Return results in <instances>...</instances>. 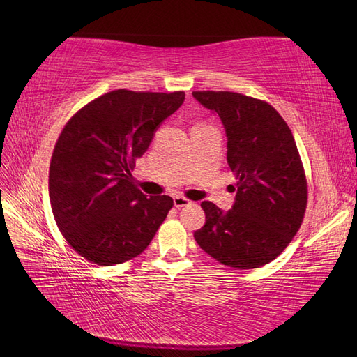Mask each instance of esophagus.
Instances as JSON below:
<instances>
[{"label": "esophagus", "instance_id": "obj_1", "mask_svg": "<svg viewBox=\"0 0 357 357\" xmlns=\"http://www.w3.org/2000/svg\"><path fill=\"white\" fill-rule=\"evenodd\" d=\"M174 205L177 208H181V207H189V205H192V201L185 198V197H174Z\"/></svg>", "mask_w": 357, "mask_h": 357}]
</instances>
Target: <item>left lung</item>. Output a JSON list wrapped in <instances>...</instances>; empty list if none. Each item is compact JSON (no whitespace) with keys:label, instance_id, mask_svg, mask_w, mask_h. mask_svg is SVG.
I'll list each match as a JSON object with an SVG mask.
<instances>
[{"label":"left lung","instance_id":"left-lung-1","mask_svg":"<svg viewBox=\"0 0 357 357\" xmlns=\"http://www.w3.org/2000/svg\"><path fill=\"white\" fill-rule=\"evenodd\" d=\"M192 95L219 114L236 177L234 207L204 201L205 225L193 236L222 265L253 269L282 255L304 220L308 186L294 134L266 101L228 91Z\"/></svg>","mask_w":357,"mask_h":357}]
</instances>
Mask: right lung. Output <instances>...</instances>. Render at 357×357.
<instances>
[{"label": "right lung", "instance_id": "obj_1", "mask_svg": "<svg viewBox=\"0 0 357 357\" xmlns=\"http://www.w3.org/2000/svg\"><path fill=\"white\" fill-rule=\"evenodd\" d=\"M183 101V91L117 89L82 107L63 126L50 159L49 197L63 238L86 261H131L165 220L174 201L147 198L131 171Z\"/></svg>", "mask_w": 357, "mask_h": 357}]
</instances>
